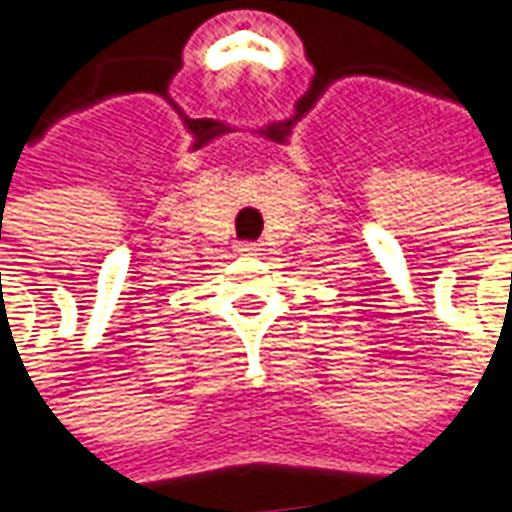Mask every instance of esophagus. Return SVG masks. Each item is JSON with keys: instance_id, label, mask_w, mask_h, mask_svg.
I'll use <instances>...</instances> for the list:
<instances>
[{"instance_id": "obj_1", "label": "esophagus", "mask_w": 512, "mask_h": 512, "mask_svg": "<svg viewBox=\"0 0 512 512\" xmlns=\"http://www.w3.org/2000/svg\"><path fill=\"white\" fill-rule=\"evenodd\" d=\"M260 249H263V244H241V252H244V255H257Z\"/></svg>"}]
</instances>
